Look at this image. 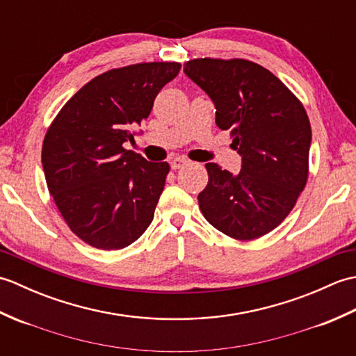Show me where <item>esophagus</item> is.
Segmentation results:
<instances>
[{"label":"esophagus","mask_w":356,"mask_h":356,"mask_svg":"<svg viewBox=\"0 0 356 356\" xmlns=\"http://www.w3.org/2000/svg\"><path fill=\"white\" fill-rule=\"evenodd\" d=\"M186 163H188V161H185V159L176 157V159H172V161H171V168L172 170H180V168H184Z\"/></svg>","instance_id":"1"}]
</instances>
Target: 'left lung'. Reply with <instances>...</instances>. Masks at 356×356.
Instances as JSON below:
<instances>
[{
  "label": "left lung",
  "mask_w": 356,
  "mask_h": 356,
  "mask_svg": "<svg viewBox=\"0 0 356 356\" xmlns=\"http://www.w3.org/2000/svg\"><path fill=\"white\" fill-rule=\"evenodd\" d=\"M216 105V124L231 130L241 170L207 163L199 207L216 229L259 238L282 223L307 180L312 131L306 110L282 81L246 59L202 58L184 67Z\"/></svg>",
  "instance_id": "obj_1"
}]
</instances>
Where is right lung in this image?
<instances>
[{"instance_id": "obj_1", "label": "right lung", "mask_w": 356, "mask_h": 356, "mask_svg": "<svg viewBox=\"0 0 356 356\" xmlns=\"http://www.w3.org/2000/svg\"><path fill=\"white\" fill-rule=\"evenodd\" d=\"M179 63H143L108 70L59 111L42 143V168L59 213L90 246L115 251L153 222L170 165L148 162L124 143L147 119Z\"/></svg>"}]
</instances>
